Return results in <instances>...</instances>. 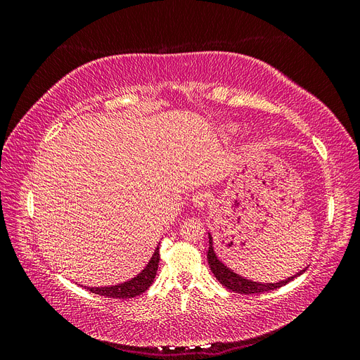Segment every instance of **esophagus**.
<instances>
[{
	"label": "esophagus",
	"instance_id": "34e87169",
	"mask_svg": "<svg viewBox=\"0 0 360 360\" xmlns=\"http://www.w3.org/2000/svg\"><path fill=\"white\" fill-rule=\"evenodd\" d=\"M207 201H209V195L205 192H198L192 197V204L197 207V209H202V207L207 204Z\"/></svg>",
	"mask_w": 360,
	"mask_h": 360
}]
</instances>
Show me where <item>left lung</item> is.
Here are the masks:
<instances>
[{
  "label": "left lung",
  "instance_id": "obj_1",
  "mask_svg": "<svg viewBox=\"0 0 360 360\" xmlns=\"http://www.w3.org/2000/svg\"><path fill=\"white\" fill-rule=\"evenodd\" d=\"M207 261H209V266H210V270L213 271V275L225 288L231 290L234 292H240V294H261V292L281 288V287L287 285L290 281L297 278L304 271V269H303L302 271H299L297 275L287 278L285 281H279V282H276V284H261V282H254L250 279L242 278L240 275L234 274L233 270L228 269L224 263H221V261L217 259V257L214 254V249H213V238L210 234H209V250H207Z\"/></svg>",
  "mask_w": 360,
  "mask_h": 360
}]
</instances>
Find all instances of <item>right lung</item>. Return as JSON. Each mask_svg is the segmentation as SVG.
<instances>
[{
  "label": "right lung",
  "instance_id": "add662e5",
  "mask_svg": "<svg viewBox=\"0 0 360 360\" xmlns=\"http://www.w3.org/2000/svg\"><path fill=\"white\" fill-rule=\"evenodd\" d=\"M159 246L156 248L153 257L148 261V264L146 269L138 274L135 278H132L127 282H123V284L112 285V287H85L89 291L99 294V296H106V297H112V299H132L139 296L141 292H144L150 285L151 282L155 281L158 266H159Z\"/></svg>",
  "mask_w": 360,
  "mask_h": 360
}]
</instances>
